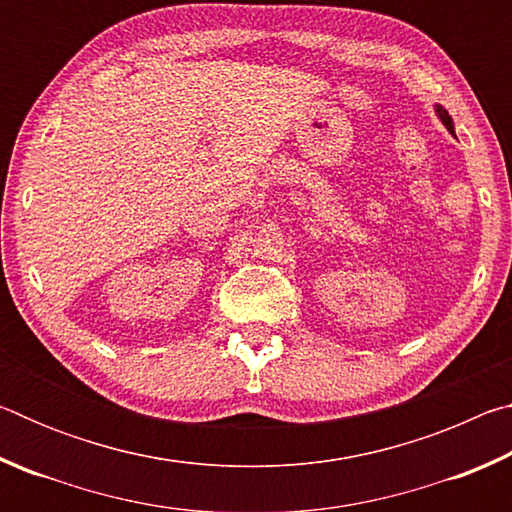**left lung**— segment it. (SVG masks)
Segmentation results:
<instances>
[{"mask_svg": "<svg viewBox=\"0 0 512 512\" xmlns=\"http://www.w3.org/2000/svg\"><path fill=\"white\" fill-rule=\"evenodd\" d=\"M436 112H438L440 121H443V124L447 126V131L454 133V121H452V117H449V112H447L443 106H436Z\"/></svg>", "mask_w": 512, "mask_h": 512, "instance_id": "8db88e82", "label": "left lung"}]
</instances>
